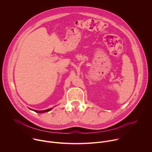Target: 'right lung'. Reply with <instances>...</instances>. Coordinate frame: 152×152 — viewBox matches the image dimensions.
Masks as SVG:
<instances>
[{
	"label": "right lung",
	"mask_w": 152,
	"mask_h": 152,
	"mask_svg": "<svg viewBox=\"0 0 152 152\" xmlns=\"http://www.w3.org/2000/svg\"><path fill=\"white\" fill-rule=\"evenodd\" d=\"M52 110V108H50V109H49V110H45V111H36V110H33L34 111L36 112V113H46V112H49V111H51Z\"/></svg>",
	"instance_id": "add662e5"
}]
</instances>
